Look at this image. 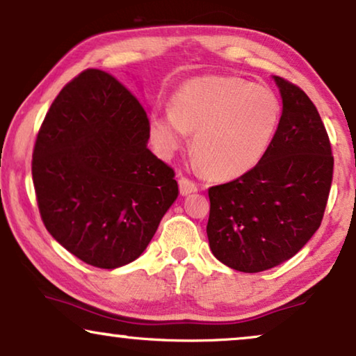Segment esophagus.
Returning <instances> with one entry per match:
<instances>
[{"label":"esophagus","mask_w":356,"mask_h":356,"mask_svg":"<svg viewBox=\"0 0 356 356\" xmlns=\"http://www.w3.org/2000/svg\"><path fill=\"white\" fill-rule=\"evenodd\" d=\"M178 184H179V193H181L183 196H188V194L197 191L196 183H193L191 179H188L186 177L179 178V179H178Z\"/></svg>","instance_id":"34e87169"}]
</instances>
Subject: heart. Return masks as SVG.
Masks as SVG:
<instances>
[{
  "mask_svg": "<svg viewBox=\"0 0 356 356\" xmlns=\"http://www.w3.org/2000/svg\"><path fill=\"white\" fill-rule=\"evenodd\" d=\"M282 118L275 92L233 76H204L179 87L170 115H152L149 133L168 157L193 136L194 157L207 177L233 179L251 172L272 145Z\"/></svg>",
  "mask_w": 356,
  "mask_h": 356,
  "instance_id": "heart-1",
  "label": "heart"
}]
</instances>
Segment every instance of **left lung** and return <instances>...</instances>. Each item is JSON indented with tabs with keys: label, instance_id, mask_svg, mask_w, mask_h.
<instances>
[{
	"label": "left lung",
	"instance_id": "8db88e82",
	"mask_svg": "<svg viewBox=\"0 0 356 356\" xmlns=\"http://www.w3.org/2000/svg\"><path fill=\"white\" fill-rule=\"evenodd\" d=\"M282 118L272 145L251 172L209 188L212 254L240 272H262L293 257L323 220L334 157L321 116L300 87L272 76Z\"/></svg>",
	"mask_w": 356,
	"mask_h": 356
}]
</instances>
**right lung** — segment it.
<instances>
[{
	"instance_id": "right-lung-1",
	"label": "right lung",
	"mask_w": 356,
	"mask_h": 356,
	"mask_svg": "<svg viewBox=\"0 0 356 356\" xmlns=\"http://www.w3.org/2000/svg\"><path fill=\"white\" fill-rule=\"evenodd\" d=\"M149 138L143 105L100 70L81 72L48 110L32 159L38 209L48 233L86 264L138 259L177 201L175 172Z\"/></svg>"
}]
</instances>
